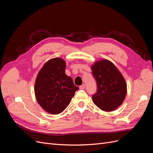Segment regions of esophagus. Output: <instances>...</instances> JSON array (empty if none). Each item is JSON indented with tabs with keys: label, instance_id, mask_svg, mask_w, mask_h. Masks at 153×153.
I'll use <instances>...</instances> for the list:
<instances>
[{
	"label": "esophagus",
	"instance_id": "esophagus-1",
	"mask_svg": "<svg viewBox=\"0 0 153 153\" xmlns=\"http://www.w3.org/2000/svg\"><path fill=\"white\" fill-rule=\"evenodd\" d=\"M80 89H85V85L83 84V85H80Z\"/></svg>",
	"mask_w": 153,
	"mask_h": 153
}]
</instances>
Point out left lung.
Instances as JSON below:
<instances>
[{"mask_svg":"<svg viewBox=\"0 0 153 153\" xmlns=\"http://www.w3.org/2000/svg\"><path fill=\"white\" fill-rule=\"evenodd\" d=\"M97 83V92L92 96L101 110L110 112L121 105L126 95V84L121 73L108 60L96 62L91 67Z\"/></svg>","mask_w":153,"mask_h":153,"instance_id":"1","label":"left lung"}]
</instances>
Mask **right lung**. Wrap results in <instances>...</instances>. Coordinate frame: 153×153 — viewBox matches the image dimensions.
I'll return each mask as SVG.
<instances>
[{"instance_id":"right-lung-1","label":"right lung","mask_w":153,"mask_h":153,"mask_svg":"<svg viewBox=\"0 0 153 153\" xmlns=\"http://www.w3.org/2000/svg\"><path fill=\"white\" fill-rule=\"evenodd\" d=\"M66 62L54 58L46 62L37 76L34 92L37 101L46 112L52 114L62 112L70 103L79 88L65 73Z\"/></svg>"}]
</instances>
